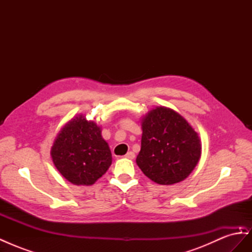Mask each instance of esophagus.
<instances>
[{"label": "esophagus", "instance_id": "obj_1", "mask_svg": "<svg viewBox=\"0 0 252 252\" xmlns=\"http://www.w3.org/2000/svg\"><path fill=\"white\" fill-rule=\"evenodd\" d=\"M125 158H134V154L132 151H129V152H127V155H125Z\"/></svg>", "mask_w": 252, "mask_h": 252}]
</instances>
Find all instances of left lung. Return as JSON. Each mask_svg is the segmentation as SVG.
Wrapping results in <instances>:
<instances>
[{"instance_id":"1","label":"left lung","mask_w":252,"mask_h":252,"mask_svg":"<svg viewBox=\"0 0 252 252\" xmlns=\"http://www.w3.org/2000/svg\"><path fill=\"white\" fill-rule=\"evenodd\" d=\"M142 128L136 164L143 173L161 185L185 180L201 157V141L194 129L166 107L152 109L143 119Z\"/></svg>"}]
</instances>
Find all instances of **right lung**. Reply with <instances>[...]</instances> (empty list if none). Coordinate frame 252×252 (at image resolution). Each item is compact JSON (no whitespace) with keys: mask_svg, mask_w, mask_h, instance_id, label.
I'll return each instance as SVG.
<instances>
[{"mask_svg":"<svg viewBox=\"0 0 252 252\" xmlns=\"http://www.w3.org/2000/svg\"><path fill=\"white\" fill-rule=\"evenodd\" d=\"M52 161L63 177L75 185H93L112 162L108 144L94 122L83 116L63 127L51 148Z\"/></svg>","mask_w":252,"mask_h":252,"instance_id":"right-lung-1","label":"right lung"}]
</instances>
